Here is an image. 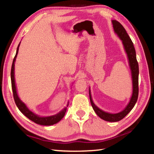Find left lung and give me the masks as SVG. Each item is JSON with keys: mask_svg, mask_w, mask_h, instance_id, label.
<instances>
[{"mask_svg": "<svg viewBox=\"0 0 154 154\" xmlns=\"http://www.w3.org/2000/svg\"><path fill=\"white\" fill-rule=\"evenodd\" d=\"M112 24H113V27L115 32H116L118 36L120 38L122 41L124 49L126 51L128 56V59L129 61V65L131 70L132 78V95L130 98V100L126 108L123 111L119 112L118 113H109L107 112H105L100 109H99L97 106L95 105V104L93 103L92 96H91L90 90H89V94H90V100L91 105H92V108L95 113L98 115V116L100 117L101 119L104 120L115 122L120 121L121 119H123L125 116L128 115V113L132 110L136 104L138 96H139V64L137 60L136 56V51L132 43V40L130 39V36L128 35L125 28L123 27L120 23L116 20H112Z\"/></svg>", "mask_w": 154, "mask_h": 154, "instance_id": "obj_1", "label": "left lung"}]
</instances>
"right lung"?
I'll return each mask as SVG.
<instances>
[{
    "mask_svg": "<svg viewBox=\"0 0 154 154\" xmlns=\"http://www.w3.org/2000/svg\"><path fill=\"white\" fill-rule=\"evenodd\" d=\"M20 43L18 45L17 51H16V54L14 58V61H13L12 66H11V87H12V90H13V94H14V98L15 103L16 104L17 108L19 109V110L22 112V113L26 117L30 119L31 121H32L36 124L43 125V126H51V125L55 124L58 123L61 119L63 118L64 116L65 113L66 111V107L64 108L62 110L58 113V114L54 115V116H49V117H40L34 113L33 112L30 111L29 109H28L26 105L22 102V100H20V98L18 97L17 90H16V86H15V77H14V66H15V59H16V57L18 53V50H19V47H20ZM69 105V104H67V106Z\"/></svg>",
    "mask_w": 154,
    "mask_h": 154,
    "instance_id": "1",
    "label": "right lung"
}]
</instances>
